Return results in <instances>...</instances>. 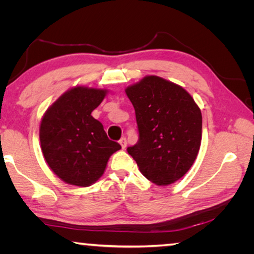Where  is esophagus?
I'll return each instance as SVG.
<instances>
[{
  "mask_svg": "<svg viewBox=\"0 0 254 254\" xmlns=\"http://www.w3.org/2000/svg\"><path fill=\"white\" fill-rule=\"evenodd\" d=\"M119 142H120V144H121V147H122V149H126L127 148V139H126V137H121V139H120V141H119Z\"/></svg>",
  "mask_w": 254,
  "mask_h": 254,
  "instance_id": "esophagus-1",
  "label": "esophagus"
}]
</instances>
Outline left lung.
<instances>
[{
  "instance_id": "left-lung-1",
  "label": "left lung",
  "mask_w": 254,
  "mask_h": 254,
  "mask_svg": "<svg viewBox=\"0 0 254 254\" xmlns=\"http://www.w3.org/2000/svg\"><path fill=\"white\" fill-rule=\"evenodd\" d=\"M135 110L139 140L127 147L145 178L156 185L177 182L190 169L201 141L199 107L183 87L147 76L126 89Z\"/></svg>"
}]
</instances>
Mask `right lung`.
<instances>
[{
    "instance_id": "obj_1",
    "label": "right lung",
    "mask_w": 254,
    "mask_h": 254,
    "mask_svg": "<svg viewBox=\"0 0 254 254\" xmlns=\"http://www.w3.org/2000/svg\"><path fill=\"white\" fill-rule=\"evenodd\" d=\"M106 89L78 86L63 94L44 115L40 143L50 169L75 186L87 187L104 174L109 158L121 149L92 117Z\"/></svg>"
}]
</instances>
